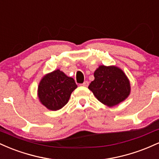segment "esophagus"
Wrapping results in <instances>:
<instances>
[{
	"label": "esophagus",
	"instance_id": "esophagus-1",
	"mask_svg": "<svg viewBox=\"0 0 159 159\" xmlns=\"http://www.w3.org/2000/svg\"><path fill=\"white\" fill-rule=\"evenodd\" d=\"M81 85L84 86V87H87V86L89 85V82L88 81H84L83 84H82Z\"/></svg>",
	"mask_w": 159,
	"mask_h": 159
}]
</instances>
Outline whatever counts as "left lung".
I'll return each instance as SVG.
<instances>
[{"mask_svg": "<svg viewBox=\"0 0 159 159\" xmlns=\"http://www.w3.org/2000/svg\"><path fill=\"white\" fill-rule=\"evenodd\" d=\"M94 78L88 88L100 102L107 106L118 105L130 94L129 80L118 67L99 66L95 71Z\"/></svg>", "mask_w": 159, "mask_h": 159, "instance_id": "1", "label": "left lung"}]
</instances>
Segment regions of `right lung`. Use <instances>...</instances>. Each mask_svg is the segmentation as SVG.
<instances>
[{
    "label": "right lung",
    "instance_id": "obj_1",
    "mask_svg": "<svg viewBox=\"0 0 159 159\" xmlns=\"http://www.w3.org/2000/svg\"><path fill=\"white\" fill-rule=\"evenodd\" d=\"M76 88L73 78L57 69L42 78L38 87V97L48 110L57 111L66 105Z\"/></svg>",
    "mask_w": 159,
    "mask_h": 159
}]
</instances>
